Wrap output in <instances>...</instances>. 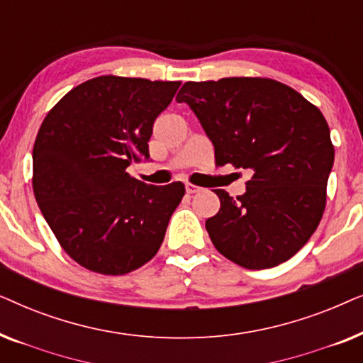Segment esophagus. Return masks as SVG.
Returning <instances> with one entry per match:
<instances>
[{"label":"esophagus","instance_id":"obj_1","mask_svg":"<svg viewBox=\"0 0 363 363\" xmlns=\"http://www.w3.org/2000/svg\"><path fill=\"white\" fill-rule=\"evenodd\" d=\"M185 188H186V193H198V191H201V188L196 186V185H193V183H186Z\"/></svg>","mask_w":363,"mask_h":363}]
</instances>
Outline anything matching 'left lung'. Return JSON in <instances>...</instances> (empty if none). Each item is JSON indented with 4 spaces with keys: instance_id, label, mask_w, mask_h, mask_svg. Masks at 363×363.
<instances>
[{
    "instance_id": "8db88e82",
    "label": "left lung",
    "mask_w": 363,
    "mask_h": 363,
    "mask_svg": "<svg viewBox=\"0 0 363 363\" xmlns=\"http://www.w3.org/2000/svg\"><path fill=\"white\" fill-rule=\"evenodd\" d=\"M177 101L195 112L215 145L216 165L251 173L245 195L215 190L221 206L206 231L216 250L246 269L291 259L325 210L334 145L322 112L267 77L185 82Z\"/></svg>"
}]
</instances>
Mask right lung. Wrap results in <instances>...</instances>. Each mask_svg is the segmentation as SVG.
<instances>
[{"mask_svg":"<svg viewBox=\"0 0 363 363\" xmlns=\"http://www.w3.org/2000/svg\"><path fill=\"white\" fill-rule=\"evenodd\" d=\"M182 82L101 76L69 91L44 117L33 148V190L59 245L106 276L138 269L160 250L185 185H147L127 167Z\"/></svg>","mask_w":363,"mask_h":363,"instance_id":"right-lung-1","label":"right lung"}]
</instances>
